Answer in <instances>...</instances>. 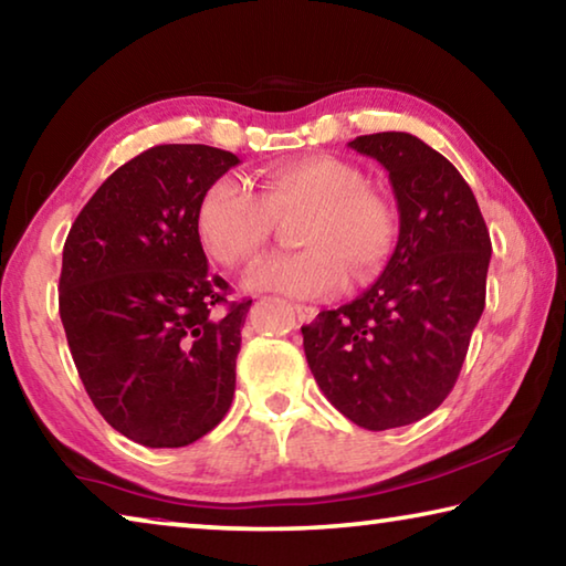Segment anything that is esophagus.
I'll use <instances>...</instances> for the list:
<instances>
[{"mask_svg":"<svg viewBox=\"0 0 566 566\" xmlns=\"http://www.w3.org/2000/svg\"><path fill=\"white\" fill-rule=\"evenodd\" d=\"M317 306H312V304H294V314H296V319L300 322H312L314 317H317Z\"/></svg>","mask_w":566,"mask_h":566,"instance_id":"34e87169","label":"esophagus"}]
</instances>
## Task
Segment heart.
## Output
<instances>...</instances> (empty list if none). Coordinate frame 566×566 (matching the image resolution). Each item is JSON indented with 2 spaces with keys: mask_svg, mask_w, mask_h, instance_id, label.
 I'll return each instance as SVG.
<instances>
[{
  "mask_svg": "<svg viewBox=\"0 0 566 566\" xmlns=\"http://www.w3.org/2000/svg\"><path fill=\"white\" fill-rule=\"evenodd\" d=\"M361 171L337 157H302L264 171L260 195L234 177H219L199 199L197 232L219 264L254 260L270 242L276 219L306 209L302 252L270 254L244 276L252 292L322 300L344 290L347 264L369 280L391 252L397 219Z\"/></svg>",
  "mask_w": 566,
  "mask_h": 566,
  "instance_id": "1",
  "label": "heart"
}]
</instances>
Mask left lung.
<instances>
[{
	"mask_svg": "<svg viewBox=\"0 0 566 566\" xmlns=\"http://www.w3.org/2000/svg\"><path fill=\"white\" fill-rule=\"evenodd\" d=\"M389 171L399 237L357 300L302 327L310 369L334 407L371 432L432 415L462 371L484 312L492 242L457 167L415 134L349 142Z\"/></svg>",
	"mask_w": 566,
	"mask_h": 566,
	"instance_id": "8db88e82",
	"label": "left lung"
}]
</instances>
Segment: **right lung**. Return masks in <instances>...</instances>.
<instances>
[{
    "label": "right lung",
    "instance_id": "1",
    "mask_svg": "<svg viewBox=\"0 0 566 566\" xmlns=\"http://www.w3.org/2000/svg\"><path fill=\"white\" fill-rule=\"evenodd\" d=\"M239 157L159 145L122 165L74 219L60 317L94 407L132 442L187 447L232 407L252 300L227 302L197 232L199 199Z\"/></svg>",
    "mask_w": 566,
    "mask_h": 566
}]
</instances>
